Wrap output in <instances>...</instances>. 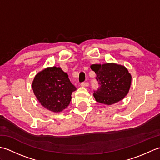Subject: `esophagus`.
<instances>
[{
	"label": "esophagus",
	"instance_id": "obj_1",
	"mask_svg": "<svg viewBox=\"0 0 160 160\" xmlns=\"http://www.w3.org/2000/svg\"><path fill=\"white\" fill-rule=\"evenodd\" d=\"M80 85H81V87H86L89 86V82H82L80 84Z\"/></svg>",
	"mask_w": 160,
	"mask_h": 160
}]
</instances>
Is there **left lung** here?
Returning a JSON list of instances; mask_svg holds the SVG:
<instances>
[{
	"label": "left lung",
	"instance_id": "1",
	"mask_svg": "<svg viewBox=\"0 0 160 160\" xmlns=\"http://www.w3.org/2000/svg\"><path fill=\"white\" fill-rule=\"evenodd\" d=\"M99 84L93 96L98 102L111 105L122 100L130 89L132 77L123 65L113 62L91 64Z\"/></svg>",
	"mask_w": 160,
	"mask_h": 160
}]
</instances>
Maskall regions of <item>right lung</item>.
I'll return each mask as SVG.
<instances>
[{
  "instance_id": "right-lung-1",
  "label": "right lung",
  "mask_w": 160,
  "mask_h": 160,
  "mask_svg": "<svg viewBox=\"0 0 160 160\" xmlns=\"http://www.w3.org/2000/svg\"><path fill=\"white\" fill-rule=\"evenodd\" d=\"M33 93L40 104L47 110L59 113L71 102L76 88L60 67H47L37 73L32 82Z\"/></svg>"
}]
</instances>
